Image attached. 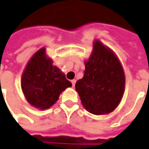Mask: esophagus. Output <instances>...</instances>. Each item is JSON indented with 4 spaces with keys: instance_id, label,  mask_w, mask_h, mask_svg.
Wrapping results in <instances>:
<instances>
[{
    "instance_id": "34e87169",
    "label": "esophagus",
    "mask_w": 149,
    "mask_h": 149,
    "mask_svg": "<svg viewBox=\"0 0 149 149\" xmlns=\"http://www.w3.org/2000/svg\"><path fill=\"white\" fill-rule=\"evenodd\" d=\"M71 82H72V87H74L75 84H76V80H72V81H71Z\"/></svg>"
}]
</instances>
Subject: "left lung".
Segmentation results:
<instances>
[{
  "label": "left lung",
  "mask_w": 149,
  "mask_h": 149,
  "mask_svg": "<svg viewBox=\"0 0 149 149\" xmlns=\"http://www.w3.org/2000/svg\"><path fill=\"white\" fill-rule=\"evenodd\" d=\"M85 66L84 77L75 86L83 107L95 115L112 113L120 104L125 91V73L121 62L112 49L95 40Z\"/></svg>",
  "instance_id": "8db88e82"
}]
</instances>
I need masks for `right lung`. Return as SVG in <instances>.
Masks as SVG:
<instances>
[{
    "instance_id": "1",
    "label": "right lung",
    "mask_w": 149,
    "mask_h": 149,
    "mask_svg": "<svg viewBox=\"0 0 149 149\" xmlns=\"http://www.w3.org/2000/svg\"><path fill=\"white\" fill-rule=\"evenodd\" d=\"M71 86L72 83L64 73L54 66L44 47L29 59L21 78V88L26 100L40 110L53 106L62 92Z\"/></svg>"
}]
</instances>
